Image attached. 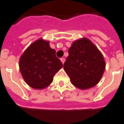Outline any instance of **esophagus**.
<instances>
[{
    "label": "esophagus",
    "mask_w": 124,
    "mask_h": 124,
    "mask_svg": "<svg viewBox=\"0 0 124 124\" xmlns=\"http://www.w3.org/2000/svg\"><path fill=\"white\" fill-rule=\"evenodd\" d=\"M60 60H61V62H62V63L63 64H64V62H65V58H62L61 59H60Z\"/></svg>",
    "instance_id": "esophagus-1"
}]
</instances>
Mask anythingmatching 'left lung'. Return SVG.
<instances>
[{
    "label": "left lung",
    "instance_id": "8db88e82",
    "mask_svg": "<svg viewBox=\"0 0 124 124\" xmlns=\"http://www.w3.org/2000/svg\"><path fill=\"white\" fill-rule=\"evenodd\" d=\"M64 69L74 86L85 90L100 81L106 69L102 53L87 38L83 37L72 43Z\"/></svg>",
    "mask_w": 124,
    "mask_h": 124
}]
</instances>
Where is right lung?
I'll list each match as a JSON object with an SVG mask.
<instances>
[{
	"instance_id": "add662e5",
	"label": "right lung",
	"mask_w": 124,
	"mask_h": 124,
	"mask_svg": "<svg viewBox=\"0 0 124 124\" xmlns=\"http://www.w3.org/2000/svg\"><path fill=\"white\" fill-rule=\"evenodd\" d=\"M62 66L55 50L51 48L49 41L42 38L31 44L19 60V68L24 81L35 89L48 87Z\"/></svg>"
}]
</instances>
